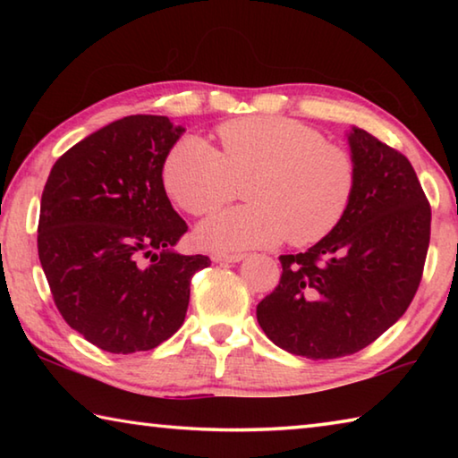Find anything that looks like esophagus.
<instances>
[{
	"mask_svg": "<svg viewBox=\"0 0 458 458\" xmlns=\"http://www.w3.org/2000/svg\"><path fill=\"white\" fill-rule=\"evenodd\" d=\"M212 259L216 262H240V260L244 259V254L242 252H234V254H230V252H216V254H212Z\"/></svg>",
	"mask_w": 458,
	"mask_h": 458,
	"instance_id": "1",
	"label": "esophagus"
}]
</instances>
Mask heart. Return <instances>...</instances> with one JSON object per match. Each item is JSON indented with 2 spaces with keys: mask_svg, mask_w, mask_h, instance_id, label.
<instances>
[{
  "mask_svg": "<svg viewBox=\"0 0 458 458\" xmlns=\"http://www.w3.org/2000/svg\"><path fill=\"white\" fill-rule=\"evenodd\" d=\"M220 149L183 137L169 149L164 185L191 216H208L236 198L247 182L250 204L206 220L201 242L218 250L319 242L350 208L358 167L345 147L294 119L246 117L222 123Z\"/></svg>",
  "mask_w": 458,
  "mask_h": 458,
  "instance_id": "obj_1",
  "label": "heart"
}]
</instances>
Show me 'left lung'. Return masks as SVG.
I'll list each match as a JSON object with an SVG mask.
<instances>
[{
  "label": "left lung",
  "mask_w": 458,
  "mask_h": 458,
  "mask_svg": "<svg viewBox=\"0 0 458 458\" xmlns=\"http://www.w3.org/2000/svg\"><path fill=\"white\" fill-rule=\"evenodd\" d=\"M358 183L329 236L281 254V281L257 307L267 337L311 360L358 353L390 329L420 284L430 204L406 155L353 127Z\"/></svg>",
  "instance_id": "left-lung-1"
}]
</instances>
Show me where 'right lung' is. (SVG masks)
<instances>
[{
	"label": "right lung",
	"mask_w": 458,
	"mask_h": 458,
	"mask_svg": "<svg viewBox=\"0 0 458 458\" xmlns=\"http://www.w3.org/2000/svg\"><path fill=\"white\" fill-rule=\"evenodd\" d=\"M183 133L167 117L131 114L54 164L44 185L38 257L54 305L92 345L149 352L182 327L204 254L174 252L185 232L164 188Z\"/></svg>",
	"instance_id": "add662e5"
}]
</instances>
